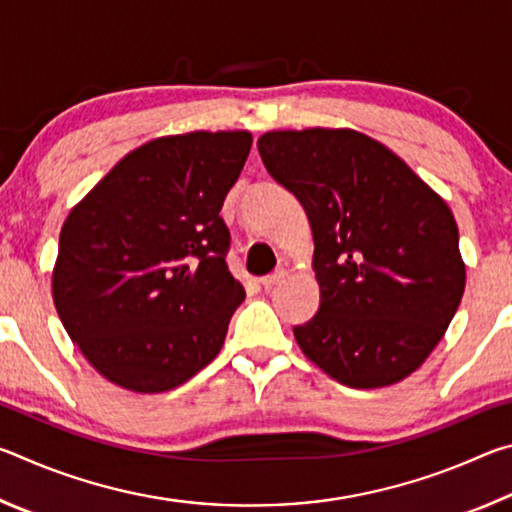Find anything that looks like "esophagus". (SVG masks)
Instances as JSON below:
<instances>
[{"label":"esophagus","instance_id":"obj_1","mask_svg":"<svg viewBox=\"0 0 512 512\" xmlns=\"http://www.w3.org/2000/svg\"><path fill=\"white\" fill-rule=\"evenodd\" d=\"M284 275H287V271H284V268H277V271L264 275V277H262V287H264V289L277 287V284H280V282L284 280Z\"/></svg>","mask_w":512,"mask_h":512}]
</instances>
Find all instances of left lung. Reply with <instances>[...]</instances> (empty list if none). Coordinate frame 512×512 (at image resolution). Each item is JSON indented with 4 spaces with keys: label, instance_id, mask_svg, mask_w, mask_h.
I'll return each mask as SVG.
<instances>
[{
    "label": "left lung",
    "instance_id": "1",
    "mask_svg": "<svg viewBox=\"0 0 512 512\" xmlns=\"http://www.w3.org/2000/svg\"><path fill=\"white\" fill-rule=\"evenodd\" d=\"M257 149L314 232L320 307L293 327L300 350L350 388L409 377L463 298L452 210L391 149L348 128L271 131Z\"/></svg>",
    "mask_w": 512,
    "mask_h": 512
}]
</instances>
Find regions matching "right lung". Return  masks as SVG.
Returning <instances> with one entry per match:
<instances>
[{
  "instance_id": "add662e5",
  "label": "right lung",
  "mask_w": 512,
  "mask_h": 512,
  "mask_svg": "<svg viewBox=\"0 0 512 512\" xmlns=\"http://www.w3.org/2000/svg\"><path fill=\"white\" fill-rule=\"evenodd\" d=\"M253 137H158L121 158L60 230L54 305L112 384L162 393L203 370L246 291L219 214Z\"/></svg>"
}]
</instances>
